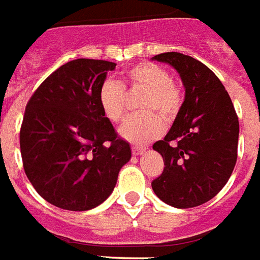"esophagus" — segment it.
<instances>
[{"label": "esophagus", "mask_w": 260, "mask_h": 260, "mask_svg": "<svg viewBox=\"0 0 260 260\" xmlns=\"http://www.w3.org/2000/svg\"><path fill=\"white\" fill-rule=\"evenodd\" d=\"M132 152H133V155L138 156V155H141V153L145 152V148H144V147H138V145H133Z\"/></svg>", "instance_id": "obj_1"}]
</instances>
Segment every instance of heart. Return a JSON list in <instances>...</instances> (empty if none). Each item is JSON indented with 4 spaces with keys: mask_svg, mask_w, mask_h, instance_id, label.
<instances>
[{
    "mask_svg": "<svg viewBox=\"0 0 260 260\" xmlns=\"http://www.w3.org/2000/svg\"><path fill=\"white\" fill-rule=\"evenodd\" d=\"M127 91H144L138 108L143 113L128 117L119 130L120 136L130 143L144 144L160 136L164 132V117L172 122L179 115L183 104V94L172 81L169 72L152 62L134 65L124 73L123 83L107 80L100 88L98 102L104 116L117 123L126 115Z\"/></svg>",
    "mask_w": 260,
    "mask_h": 260,
    "instance_id": "heart-1",
    "label": "heart"
}]
</instances>
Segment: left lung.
Here are the masks:
<instances>
[{"instance_id":"obj_1","label":"left lung","mask_w":260,"mask_h":260,"mask_svg":"<svg viewBox=\"0 0 260 260\" xmlns=\"http://www.w3.org/2000/svg\"><path fill=\"white\" fill-rule=\"evenodd\" d=\"M153 59L179 72L185 98L166 137L153 144L165 168L151 185L168 205L194 208L212 200L230 179L237 162L238 116L219 77L202 62L180 52Z\"/></svg>"}]
</instances>
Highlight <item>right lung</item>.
Masks as SVG:
<instances>
[{"instance_id": "right-lung-1", "label": "right lung", "mask_w": 260, "mask_h": 260, "mask_svg": "<svg viewBox=\"0 0 260 260\" xmlns=\"http://www.w3.org/2000/svg\"><path fill=\"white\" fill-rule=\"evenodd\" d=\"M116 63L70 60L34 91L20 127L24 173L47 202L88 210L111 195L132 158L127 141L104 116L98 92Z\"/></svg>"}]
</instances>
